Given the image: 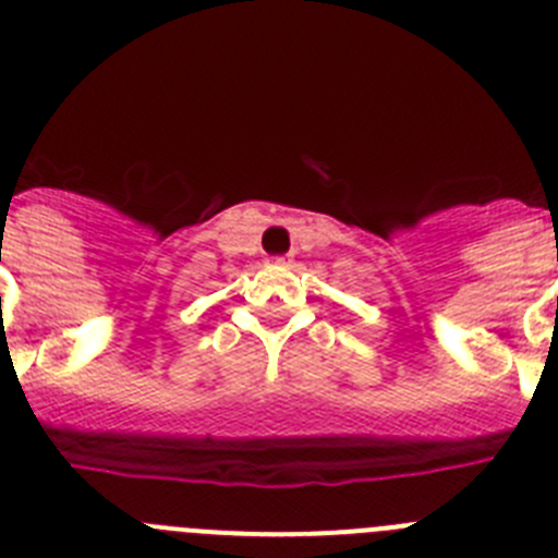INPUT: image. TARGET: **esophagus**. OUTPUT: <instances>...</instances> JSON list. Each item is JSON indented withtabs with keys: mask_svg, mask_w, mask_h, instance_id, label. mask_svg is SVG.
<instances>
[{
	"mask_svg": "<svg viewBox=\"0 0 558 558\" xmlns=\"http://www.w3.org/2000/svg\"><path fill=\"white\" fill-rule=\"evenodd\" d=\"M269 264H272V266H289V258H283V255H280V258H272Z\"/></svg>",
	"mask_w": 558,
	"mask_h": 558,
	"instance_id": "34e87169",
	"label": "esophagus"
}]
</instances>
